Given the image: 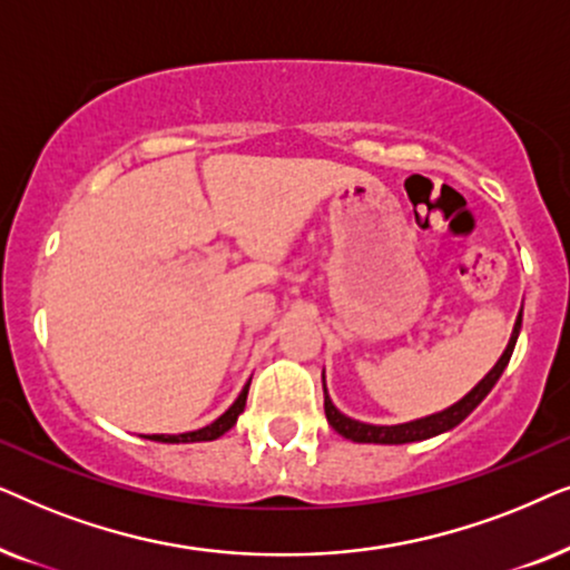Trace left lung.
Returning a JSON list of instances; mask_svg holds the SVG:
<instances>
[{"instance_id":"8db88e82","label":"left lung","mask_w":570,"mask_h":570,"mask_svg":"<svg viewBox=\"0 0 570 570\" xmlns=\"http://www.w3.org/2000/svg\"><path fill=\"white\" fill-rule=\"evenodd\" d=\"M519 330H521V314L517 318V326H513L509 347H505V353L501 355V361L495 363V368L490 371L488 376L482 379L480 384L474 386L472 392L464 396V400H459L456 404H451L449 410L435 412V415L412 420V423H402V425H368V423H361V420H353V417L342 415V412L332 404L330 394H326V384L322 381V384H324V412H326V420H330V425L334 428V431H337L340 435H345V439H350V441H355V443H412V441L433 439V435H439L443 431H451V428H456L459 423H462V420L470 415V412L478 407L482 400H485L490 389L495 386V381L501 379L503 368L511 361V353H513V345H517Z\"/></svg>"}]
</instances>
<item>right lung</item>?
I'll use <instances>...</instances> for the list:
<instances>
[{
	"label": "right lung",
	"mask_w": 570,
	"mask_h": 570,
	"mask_svg": "<svg viewBox=\"0 0 570 570\" xmlns=\"http://www.w3.org/2000/svg\"><path fill=\"white\" fill-rule=\"evenodd\" d=\"M252 384V381H248ZM248 384L244 386V392L238 394V400L230 404L228 410L223 412L220 417L215 420V423H209L205 428H199V431H189V433H178V435H147L150 441H160V443H194V441H215L220 439L223 433H228L233 425H236V420L240 412L246 407V396H248Z\"/></svg>",
	"instance_id": "obj_1"
}]
</instances>
